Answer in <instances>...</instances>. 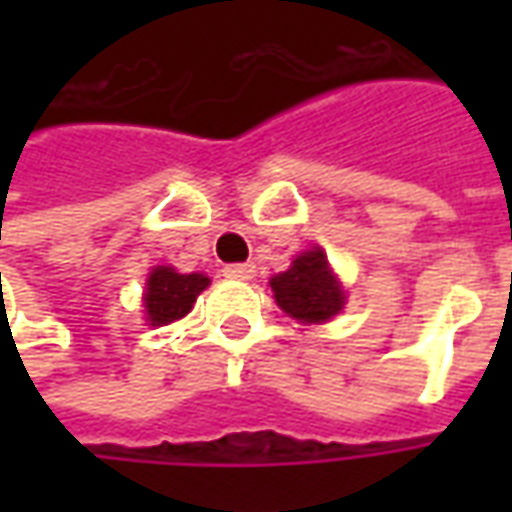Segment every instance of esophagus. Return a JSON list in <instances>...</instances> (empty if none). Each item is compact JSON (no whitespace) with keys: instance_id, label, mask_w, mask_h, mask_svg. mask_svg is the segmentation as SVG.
<instances>
[{"instance_id":"1","label":"esophagus","mask_w":512,"mask_h":512,"mask_svg":"<svg viewBox=\"0 0 512 512\" xmlns=\"http://www.w3.org/2000/svg\"><path fill=\"white\" fill-rule=\"evenodd\" d=\"M224 277L246 282V279L255 277V266H252V263H233V266H224Z\"/></svg>"}]
</instances>
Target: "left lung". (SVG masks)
<instances>
[{
    "label": "left lung",
    "instance_id": "left-lung-1",
    "mask_svg": "<svg viewBox=\"0 0 512 512\" xmlns=\"http://www.w3.org/2000/svg\"><path fill=\"white\" fill-rule=\"evenodd\" d=\"M274 299L290 318L301 323H326L343 310L345 290L334 277L323 249L301 252L288 271L271 277Z\"/></svg>",
    "mask_w": 512,
    "mask_h": 512
}]
</instances>
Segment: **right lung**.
Wrapping results in <instances>:
<instances>
[{"label": "right lung", "instance_id": "right-lung-1", "mask_svg": "<svg viewBox=\"0 0 512 512\" xmlns=\"http://www.w3.org/2000/svg\"><path fill=\"white\" fill-rule=\"evenodd\" d=\"M211 285L205 274H178L172 266H156L145 285V315L150 326H167L189 315L202 290Z\"/></svg>", "mask_w": 512, "mask_h": 512}]
</instances>
